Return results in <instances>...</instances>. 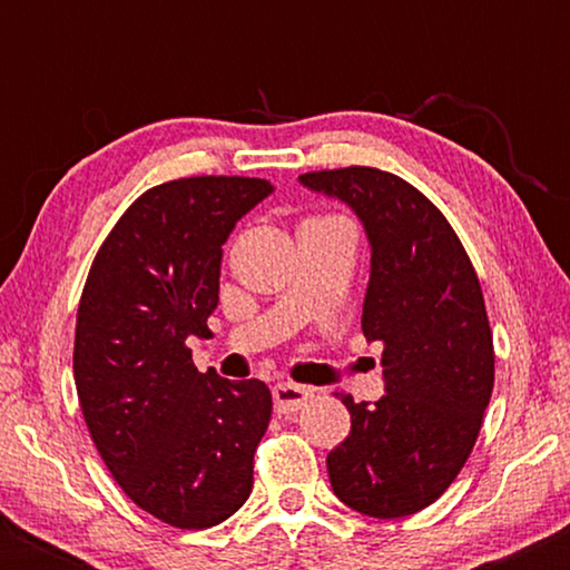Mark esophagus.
I'll list each match as a JSON object with an SVG mask.
<instances>
[{
  "label": "esophagus",
  "mask_w": 570,
  "mask_h": 570,
  "mask_svg": "<svg viewBox=\"0 0 570 570\" xmlns=\"http://www.w3.org/2000/svg\"><path fill=\"white\" fill-rule=\"evenodd\" d=\"M311 396L313 391L305 389V385H297V383L273 385V402H276V412H281V415H292V412H297Z\"/></svg>",
  "instance_id": "esophagus-1"
}]
</instances>
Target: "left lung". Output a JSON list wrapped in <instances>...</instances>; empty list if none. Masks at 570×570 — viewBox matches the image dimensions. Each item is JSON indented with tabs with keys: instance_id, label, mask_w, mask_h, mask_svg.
Returning a JSON list of instances; mask_svg holds the SVG:
<instances>
[{
	"instance_id": "8db88e82",
	"label": "left lung",
	"mask_w": 570,
	"mask_h": 570,
	"mask_svg": "<svg viewBox=\"0 0 570 570\" xmlns=\"http://www.w3.org/2000/svg\"><path fill=\"white\" fill-rule=\"evenodd\" d=\"M299 185L343 200L370 240L362 330L383 345L385 396L353 402L351 434L326 455L332 490L396 520L434 503L472 453L493 394V335L472 259L421 189L367 166Z\"/></svg>"
}]
</instances>
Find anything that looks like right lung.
I'll return each instance as SVG.
<instances>
[{"label":"right lung","mask_w":570,"mask_h":570,"mask_svg":"<svg viewBox=\"0 0 570 570\" xmlns=\"http://www.w3.org/2000/svg\"><path fill=\"white\" fill-rule=\"evenodd\" d=\"M273 193L248 176H189L139 195L98 248L80 297L75 383L98 453L144 512L203 531L244 507L271 423L263 381L198 372L222 246Z\"/></svg>","instance_id":"obj_1"}]
</instances>
